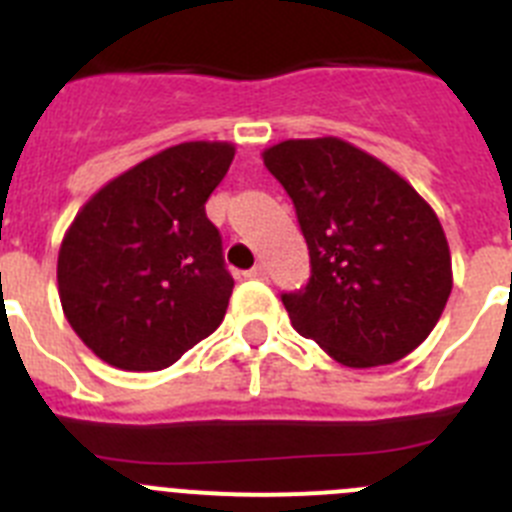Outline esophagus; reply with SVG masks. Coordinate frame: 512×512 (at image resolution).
<instances>
[{
  "instance_id": "esophagus-1",
  "label": "esophagus",
  "mask_w": 512,
  "mask_h": 512,
  "mask_svg": "<svg viewBox=\"0 0 512 512\" xmlns=\"http://www.w3.org/2000/svg\"><path fill=\"white\" fill-rule=\"evenodd\" d=\"M266 274H269V271H266L264 264L253 266V269L246 271V277H248V279H266Z\"/></svg>"
}]
</instances>
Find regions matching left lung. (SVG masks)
Returning a JSON list of instances; mask_svg holds the SVG:
<instances>
[{
    "mask_svg": "<svg viewBox=\"0 0 512 512\" xmlns=\"http://www.w3.org/2000/svg\"><path fill=\"white\" fill-rule=\"evenodd\" d=\"M295 202L305 289L282 295L300 336L351 369L395 364L431 336L454 287L433 207L354 143L292 138L261 153Z\"/></svg>",
    "mask_w": 512,
    "mask_h": 512,
    "instance_id": "obj_1",
    "label": "left lung"
}]
</instances>
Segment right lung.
Segmentation results:
<instances>
[{"label": "right lung", "instance_id": "add662e5", "mask_svg": "<svg viewBox=\"0 0 512 512\" xmlns=\"http://www.w3.org/2000/svg\"><path fill=\"white\" fill-rule=\"evenodd\" d=\"M233 156L225 140L164 148L76 212L58 248V297L104 364L158 372L223 323L233 277L205 202Z\"/></svg>", "mask_w": 512, "mask_h": 512}]
</instances>
